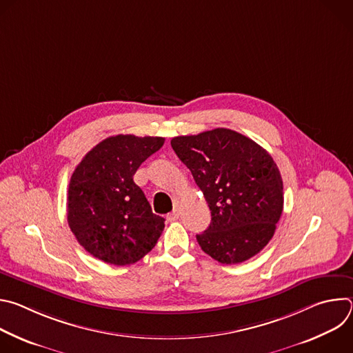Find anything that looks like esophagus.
<instances>
[{"label":"esophagus","mask_w":353,"mask_h":353,"mask_svg":"<svg viewBox=\"0 0 353 353\" xmlns=\"http://www.w3.org/2000/svg\"><path fill=\"white\" fill-rule=\"evenodd\" d=\"M179 216H180V211H179V210H174L173 212H170V214L168 215V221H169V222H174V221L179 219Z\"/></svg>","instance_id":"esophagus-1"}]
</instances>
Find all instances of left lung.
I'll list each match as a JSON object with an SVG mask.
<instances>
[{
    "mask_svg": "<svg viewBox=\"0 0 353 353\" xmlns=\"http://www.w3.org/2000/svg\"><path fill=\"white\" fill-rule=\"evenodd\" d=\"M170 143L211 210L208 229L196 234L203 251L222 264L259 254L283 210V183L271 155L228 128L174 137Z\"/></svg>",
    "mask_w": 353,
    "mask_h": 353,
    "instance_id": "obj_1",
    "label": "left lung"
}]
</instances>
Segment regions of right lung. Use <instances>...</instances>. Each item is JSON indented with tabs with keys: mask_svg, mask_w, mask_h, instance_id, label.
I'll return each instance as SVG.
<instances>
[{
	"mask_svg": "<svg viewBox=\"0 0 353 353\" xmlns=\"http://www.w3.org/2000/svg\"><path fill=\"white\" fill-rule=\"evenodd\" d=\"M163 142L162 137H109L75 168L68 187L67 219L78 243L93 257L130 265L158 243L165 219L152 212L132 177Z\"/></svg>",
	"mask_w": 353,
	"mask_h": 353,
	"instance_id": "right-lung-1",
	"label": "right lung"
}]
</instances>
